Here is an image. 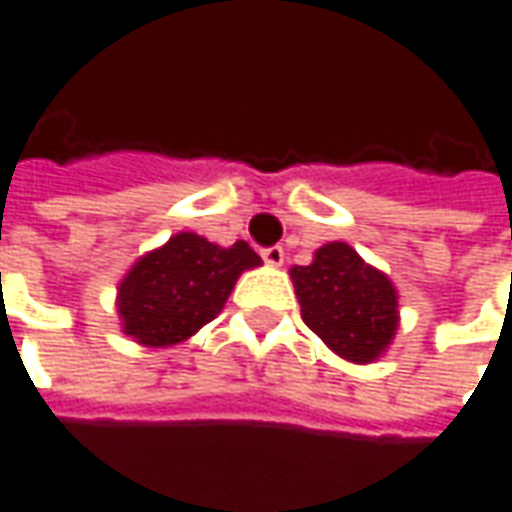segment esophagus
Returning a JSON list of instances; mask_svg holds the SVG:
<instances>
[{
    "instance_id": "esophagus-1",
    "label": "esophagus",
    "mask_w": 512,
    "mask_h": 512,
    "mask_svg": "<svg viewBox=\"0 0 512 512\" xmlns=\"http://www.w3.org/2000/svg\"><path fill=\"white\" fill-rule=\"evenodd\" d=\"M260 255H263V260H266L269 266H283V260H285L283 246H266Z\"/></svg>"
}]
</instances>
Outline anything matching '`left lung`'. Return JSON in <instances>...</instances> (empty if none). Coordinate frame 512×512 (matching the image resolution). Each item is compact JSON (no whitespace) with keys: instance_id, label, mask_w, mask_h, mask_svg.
Listing matches in <instances>:
<instances>
[{"instance_id":"left-lung-1","label":"left lung","mask_w":512,"mask_h":512,"mask_svg":"<svg viewBox=\"0 0 512 512\" xmlns=\"http://www.w3.org/2000/svg\"><path fill=\"white\" fill-rule=\"evenodd\" d=\"M302 319L333 353L367 364L398 330V294L387 274L367 266L347 243H325L311 266H294Z\"/></svg>"}]
</instances>
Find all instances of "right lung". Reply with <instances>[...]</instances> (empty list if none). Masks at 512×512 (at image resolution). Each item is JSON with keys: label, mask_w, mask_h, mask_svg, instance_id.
<instances>
[{"label": "right lung", "mask_w": 512, "mask_h": 512, "mask_svg": "<svg viewBox=\"0 0 512 512\" xmlns=\"http://www.w3.org/2000/svg\"><path fill=\"white\" fill-rule=\"evenodd\" d=\"M252 266L260 257L246 241L224 249L179 232L125 274L117 297L123 330L148 347L184 342L221 314L235 280Z\"/></svg>", "instance_id": "1"}]
</instances>
